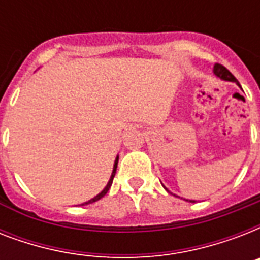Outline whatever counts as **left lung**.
Listing matches in <instances>:
<instances>
[{
    "instance_id": "left-lung-1",
    "label": "left lung",
    "mask_w": 260,
    "mask_h": 260,
    "mask_svg": "<svg viewBox=\"0 0 260 260\" xmlns=\"http://www.w3.org/2000/svg\"><path fill=\"white\" fill-rule=\"evenodd\" d=\"M213 73L217 75L218 78L224 79V81H230V82H236L239 85L238 79L235 78L234 75H232V73H231L228 69H225V67L222 66V64H218V63H216L213 67ZM239 86H240V85H239ZM167 191H169V190H167ZM190 202H196V201H190Z\"/></svg>"
}]
</instances>
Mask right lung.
Returning a JSON list of instances; mask_svg holds the SVG:
<instances>
[{
	"label": "right lung",
	"instance_id": "add662e5",
	"mask_svg": "<svg viewBox=\"0 0 260 260\" xmlns=\"http://www.w3.org/2000/svg\"><path fill=\"white\" fill-rule=\"evenodd\" d=\"M117 163H118V156H117V158H116V160H114L113 171H112V175H110V179H109V182H108V185L105 186V189L102 190V191H101V193H100V194H97V196H95V197H94V198H91V200H89V201H87V202H85V204H82V205H87V204H91V202L98 201V200H101V198L104 197V196H105L106 193H108V190L110 189V186H112V182H113L114 174H116V169H117Z\"/></svg>",
	"mask_w": 260,
	"mask_h": 260
}]
</instances>
